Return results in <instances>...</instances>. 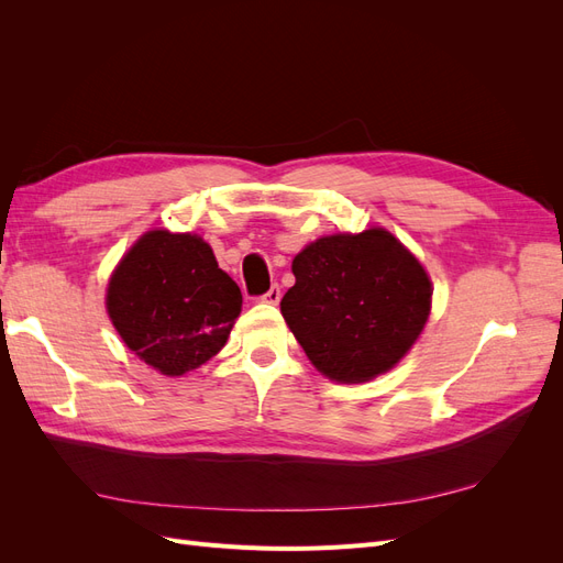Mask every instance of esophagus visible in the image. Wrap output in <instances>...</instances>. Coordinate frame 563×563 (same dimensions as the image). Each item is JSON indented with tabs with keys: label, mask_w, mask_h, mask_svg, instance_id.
<instances>
[{
	"label": "esophagus",
	"mask_w": 563,
	"mask_h": 563,
	"mask_svg": "<svg viewBox=\"0 0 563 563\" xmlns=\"http://www.w3.org/2000/svg\"><path fill=\"white\" fill-rule=\"evenodd\" d=\"M261 300H263V302H269V305H277V302L282 300V288L275 284V286L269 288L267 294H263V296H261Z\"/></svg>",
	"instance_id": "34e87169"
}]
</instances>
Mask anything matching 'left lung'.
Returning a JSON list of instances; mask_svg holds the SVG:
<instances>
[{
	"label": "left lung",
	"instance_id": "left-lung-1",
	"mask_svg": "<svg viewBox=\"0 0 563 563\" xmlns=\"http://www.w3.org/2000/svg\"><path fill=\"white\" fill-rule=\"evenodd\" d=\"M282 314L310 362L338 383L389 371L430 317L428 272L389 232L331 234L294 258Z\"/></svg>",
	"mask_w": 563,
	"mask_h": 563
}]
</instances>
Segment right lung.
<instances>
[{"label":"right lung","instance_id":"1","mask_svg":"<svg viewBox=\"0 0 563 563\" xmlns=\"http://www.w3.org/2000/svg\"><path fill=\"white\" fill-rule=\"evenodd\" d=\"M108 312L145 364L183 376L225 345L242 312V291L201 236L152 230L114 269Z\"/></svg>","mask_w":563,"mask_h":563}]
</instances>
